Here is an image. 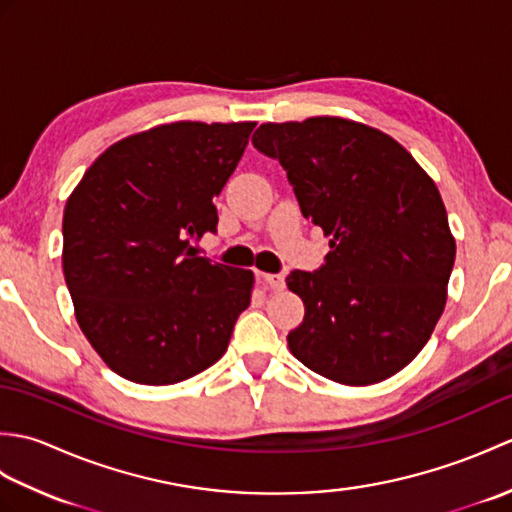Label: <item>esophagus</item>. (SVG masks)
<instances>
[{"instance_id": "1", "label": "esophagus", "mask_w": 512, "mask_h": 512, "mask_svg": "<svg viewBox=\"0 0 512 512\" xmlns=\"http://www.w3.org/2000/svg\"><path fill=\"white\" fill-rule=\"evenodd\" d=\"M262 277H264V281L268 284V288H273V290H277V292L286 288V277H284V273H264Z\"/></svg>"}]
</instances>
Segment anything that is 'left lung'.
<instances>
[{
  "label": "left lung",
  "mask_w": 512,
  "mask_h": 512,
  "mask_svg": "<svg viewBox=\"0 0 512 512\" xmlns=\"http://www.w3.org/2000/svg\"><path fill=\"white\" fill-rule=\"evenodd\" d=\"M306 220L330 235L325 264L286 284L306 317L288 334L299 361L341 385H374L427 345L447 303L455 239L440 191L394 138L339 116L264 123Z\"/></svg>",
  "instance_id": "1"
}]
</instances>
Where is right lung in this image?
I'll use <instances>...</instances> for the list:
<instances>
[{
	"mask_svg": "<svg viewBox=\"0 0 512 512\" xmlns=\"http://www.w3.org/2000/svg\"><path fill=\"white\" fill-rule=\"evenodd\" d=\"M255 123L158 125L118 140L65 202L63 275L85 339L132 383L173 385L226 352L255 277L195 255Z\"/></svg>",
	"mask_w": 512,
	"mask_h": 512,
	"instance_id": "obj_1",
	"label": "right lung"
}]
</instances>
